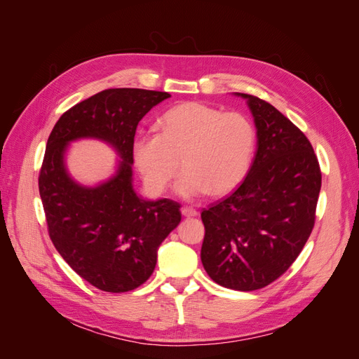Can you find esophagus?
I'll use <instances>...</instances> for the list:
<instances>
[{"label":"esophagus","mask_w":359,"mask_h":359,"mask_svg":"<svg viewBox=\"0 0 359 359\" xmlns=\"http://www.w3.org/2000/svg\"><path fill=\"white\" fill-rule=\"evenodd\" d=\"M181 214H182L184 217H196V215H198V211L194 210V208H191V206H182V208H181Z\"/></svg>","instance_id":"obj_1"}]
</instances>
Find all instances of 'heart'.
<instances>
[{
  "instance_id": "obj_1",
  "label": "heart",
  "mask_w": 359,
  "mask_h": 359,
  "mask_svg": "<svg viewBox=\"0 0 359 359\" xmlns=\"http://www.w3.org/2000/svg\"><path fill=\"white\" fill-rule=\"evenodd\" d=\"M255 145V127L244 115L189 102L165 112L160 133H137L132 154L147 189L154 194L169 187L181 159L186 170L175 184V193L196 199L236 187L252 165Z\"/></svg>"
}]
</instances>
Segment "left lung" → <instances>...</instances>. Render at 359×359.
I'll return each mask as SVG.
<instances>
[{
    "label": "left lung",
    "mask_w": 359,
    "mask_h": 359,
    "mask_svg": "<svg viewBox=\"0 0 359 359\" xmlns=\"http://www.w3.org/2000/svg\"><path fill=\"white\" fill-rule=\"evenodd\" d=\"M247 102L256 127V154L231 196L203 210L202 265L227 289L268 286L295 262L314 226L322 175L301 130L259 97Z\"/></svg>",
    "instance_id": "obj_1"
}]
</instances>
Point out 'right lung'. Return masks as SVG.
Wrapping results in <instances>:
<instances>
[{
    "mask_svg": "<svg viewBox=\"0 0 359 359\" xmlns=\"http://www.w3.org/2000/svg\"><path fill=\"white\" fill-rule=\"evenodd\" d=\"M169 93L104 90L66 114L48 139L39 177L49 236L62 259L83 280L104 292H128L153 274L157 252L181 222L180 205L151 201L133 187L132 144L136 127ZM95 138L117 153L113 175L95 187L76 182L65 165L68 145Z\"/></svg>",
    "mask_w": 359,
    "mask_h": 359,
    "instance_id": "1",
    "label": "right lung"
}]
</instances>
